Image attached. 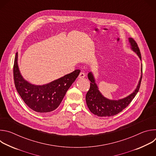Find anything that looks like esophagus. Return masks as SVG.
<instances>
[{"label":"esophagus","instance_id":"obj_1","mask_svg":"<svg viewBox=\"0 0 156 156\" xmlns=\"http://www.w3.org/2000/svg\"><path fill=\"white\" fill-rule=\"evenodd\" d=\"M84 76H85V74H84L83 72H81V73H80V75H79L78 78H79L80 79H83V78H84Z\"/></svg>","mask_w":156,"mask_h":156}]
</instances>
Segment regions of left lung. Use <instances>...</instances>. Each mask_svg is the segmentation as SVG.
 <instances>
[{
    "label": "left lung",
    "mask_w": 156,
    "mask_h": 156,
    "mask_svg": "<svg viewBox=\"0 0 156 156\" xmlns=\"http://www.w3.org/2000/svg\"><path fill=\"white\" fill-rule=\"evenodd\" d=\"M128 41L131 49L136 54L141 61V53L136 42L131 37L128 38ZM142 67L141 63V76L135 90L126 97L118 100H112L104 97L99 90L93 73L91 72L89 73L87 78L91 83L90 90L86 95V102L91 112L98 117H111L121 112L134 99L140 90L142 79Z\"/></svg>",
    "instance_id": "left-lung-1"
}]
</instances>
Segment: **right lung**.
Instances as JSON below:
<instances>
[{"instance_id":"1","label":"right lung","mask_w":156,"mask_h":156,"mask_svg":"<svg viewBox=\"0 0 156 156\" xmlns=\"http://www.w3.org/2000/svg\"><path fill=\"white\" fill-rule=\"evenodd\" d=\"M80 73V70H75L49 83L36 85L21 75L18 64V52L15 55L13 78L16 91L25 103L39 113H48L56 109Z\"/></svg>"}]
</instances>
